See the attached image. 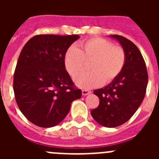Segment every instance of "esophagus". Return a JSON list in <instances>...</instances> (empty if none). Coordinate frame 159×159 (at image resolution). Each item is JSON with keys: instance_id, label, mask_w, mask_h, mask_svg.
<instances>
[{"instance_id": "obj_1", "label": "esophagus", "mask_w": 159, "mask_h": 159, "mask_svg": "<svg viewBox=\"0 0 159 159\" xmlns=\"http://www.w3.org/2000/svg\"><path fill=\"white\" fill-rule=\"evenodd\" d=\"M90 93H91V92H90V91H88V90H82V95H87Z\"/></svg>"}]
</instances>
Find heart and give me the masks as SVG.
Masks as SVG:
<instances>
[{
    "mask_svg": "<svg viewBox=\"0 0 159 159\" xmlns=\"http://www.w3.org/2000/svg\"><path fill=\"white\" fill-rule=\"evenodd\" d=\"M93 60L92 71L78 75L86 66V61ZM127 61L124 49L114 46L109 40L100 37L91 38L80 43V49L71 46L64 58L67 71L75 77L77 86L84 89L96 88L114 81L123 71Z\"/></svg>",
    "mask_w": 159,
    "mask_h": 159,
    "instance_id": "1",
    "label": "heart"
}]
</instances>
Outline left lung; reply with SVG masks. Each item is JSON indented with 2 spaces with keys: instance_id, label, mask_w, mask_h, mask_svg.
Masks as SVG:
<instances>
[{
  "instance_id": "1",
  "label": "left lung",
  "mask_w": 159,
  "mask_h": 159,
  "mask_svg": "<svg viewBox=\"0 0 159 159\" xmlns=\"http://www.w3.org/2000/svg\"><path fill=\"white\" fill-rule=\"evenodd\" d=\"M121 43L127 55L121 74L103 88L94 91L99 97L98 107L91 111L97 123L107 127H116L132 117L145 96L148 83L146 63L137 46L127 38L111 35Z\"/></svg>"
}]
</instances>
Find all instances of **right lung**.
Listing matches in <instances>:
<instances>
[{
    "label": "right lung",
    "mask_w": 159,
    "mask_h": 159,
    "mask_svg": "<svg viewBox=\"0 0 159 159\" xmlns=\"http://www.w3.org/2000/svg\"><path fill=\"white\" fill-rule=\"evenodd\" d=\"M78 35H36L25 43L13 76V91L20 110L40 127L59 124L69 112L71 102L80 99L65 69L64 58Z\"/></svg>",
    "instance_id": "right-lung-1"
}]
</instances>
